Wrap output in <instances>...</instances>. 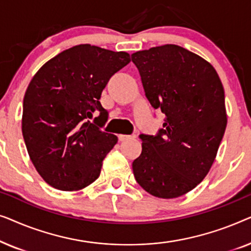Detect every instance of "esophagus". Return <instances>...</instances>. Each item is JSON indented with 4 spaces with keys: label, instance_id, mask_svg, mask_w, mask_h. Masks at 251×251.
I'll return each instance as SVG.
<instances>
[{
    "label": "esophagus",
    "instance_id": "obj_1",
    "mask_svg": "<svg viewBox=\"0 0 251 251\" xmlns=\"http://www.w3.org/2000/svg\"><path fill=\"white\" fill-rule=\"evenodd\" d=\"M119 140L120 142H125V140H128V139H131V138H135V135H119Z\"/></svg>",
    "mask_w": 251,
    "mask_h": 251
}]
</instances>
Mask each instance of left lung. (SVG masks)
Listing matches in <instances>:
<instances>
[{
  "instance_id": "obj_1",
  "label": "left lung",
  "mask_w": 251,
  "mask_h": 251,
  "mask_svg": "<svg viewBox=\"0 0 251 251\" xmlns=\"http://www.w3.org/2000/svg\"><path fill=\"white\" fill-rule=\"evenodd\" d=\"M146 98L164 114L156 135H139L133 176L156 198L174 199L203 180L226 123L224 88L215 68L191 51L164 44L131 54Z\"/></svg>"
}]
</instances>
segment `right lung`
Returning a JSON list of instances; mask_svg holds the SVG:
<instances>
[{"label":"right lung","mask_w":251,"mask_h":251,"mask_svg":"<svg viewBox=\"0 0 251 251\" xmlns=\"http://www.w3.org/2000/svg\"><path fill=\"white\" fill-rule=\"evenodd\" d=\"M129 63L123 51L80 44L34 75L24 97L22 130L34 167L50 186L77 191L99 177L102 160L118 143L101 130L108 113L99 99L109 78ZM96 110L100 115L92 119Z\"/></svg>","instance_id":"right-lung-1"}]
</instances>
